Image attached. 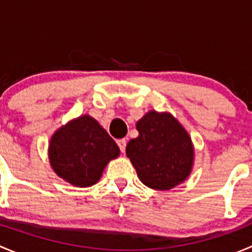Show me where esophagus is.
Masks as SVG:
<instances>
[{"label":"esophagus","instance_id":"esophagus-1","mask_svg":"<svg viewBox=\"0 0 252 252\" xmlns=\"http://www.w3.org/2000/svg\"><path fill=\"white\" fill-rule=\"evenodd\" d=\"M117 144H118L119 150H121L122 152L126 151V139H121V140L117 141Z\"/></svg>","mask_w":252,"mask_h":252}]
</instances>
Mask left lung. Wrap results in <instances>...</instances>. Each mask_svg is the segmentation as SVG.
<instances>
[{
	"instance_id": "left-lung-1",
	"label": "left lung",
	"mask_w": 252,
	"mask_h": 252,
	"mask_svg": "<svg viewBox=\"0 0 252 252\" xmlns=\"http://www.w3.org/2000/svg\"><path fill=\"white\" fill-rule=\"evenodd\" d=\"M139 136L126 145L139 179L155 190H169L184 182L194 164L188 131L168 112L150 111L136 123Z\"/></svg>"
}]
</instances>
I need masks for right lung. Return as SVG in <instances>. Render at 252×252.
I'll return each instance as SVG.
<instances>
[{"mask_svg": "<svg viewBox=\"0 0 252 252\" xmlns=\"http://www.w3.org/2000/svg\"><path fill=\"white\" fill-rule=\"evenodd\" d=\"M118 156V145L89 114L61 126L48 145V158L55 173L79 188L96 184L108 162Z\"/></svg>", "mask_w": 252, "mask_h": 252, "instance_id": "right-lung-1", "label": "right lung"}]
</instances>
